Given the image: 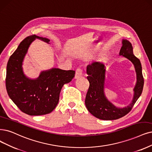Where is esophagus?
Wrapping results in <instances>:
<instances>
[{
	"instance_id": "obj_1",
	"label": "esophagus",
	"mask_w": 152,
	"mask_h": 152,
	"mask_svg": "<svg viewBox=\"0 0 152 152\" xmlns=\"http://www.w3.org/2000/svg\"><path fill=\"white\" fill-rule=\"evenodd\" d=\"M82 76H83V71L80 68H77L76 71L75 78V79H78V78L81 77Z\"/></svg>"
}]
</instances>
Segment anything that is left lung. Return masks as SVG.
<instances>
[{"label": "left lung", "instance_id": "1", "mask_svg": "<svg viewBox=\"0 0 152 152\" xmlns=\"http://www.w3.org/2000/svg\"><path fill=\"white\" fill-rule=\"evenodd\" d=\"M119 54L132 62L137 75V83L133 89V99L130 104L124 108L116 107L105 96L106 67L104 64L95 61L87 66V79L89 83V87L86 96L85 104L89 113L103 120H117L125 116L132 110L143 91L144 80L142 64L140 60L133 54L132 44L126 39H123Z\"/></svg>", "mask_w": 152, "mask_h": 152}]
</instances>
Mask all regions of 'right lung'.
Here are the masks:
<instances>
[{"mask_svg":"<svg viewBox=\"0 0 152 152\" xmlns=\"http://www.w3.org/2000/svg\"><path fill=\"white\" fill-rule=\"evenodd\" d=\"M36 39L49 44L47 38L32 35L25 38L10 56L7 65L5 86L9 96L24 113L31 116L50 113L57 106L64 84L75 77V71L52 68L31 79L24 73L22 64L31 44Z\"/></svg>","mask_w":152,"mask_h":152,"instance_id":"add662e5","label":"right lung"}]
</instances>
